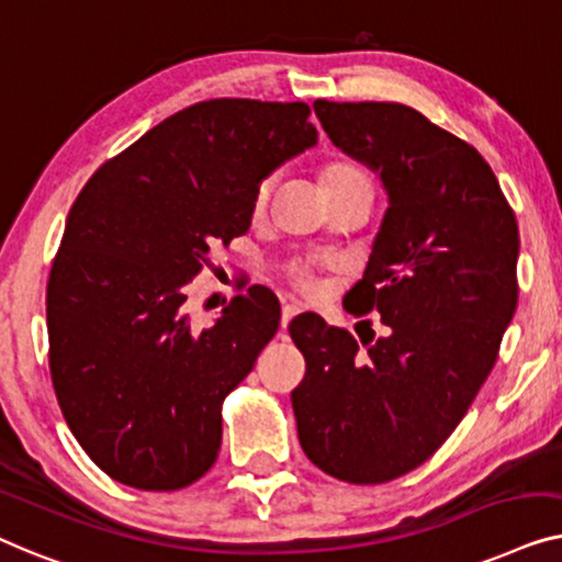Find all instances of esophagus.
Here are the masks:
<instances>
[{
	"instance_id": "34e87169",
	"label": "esophagus",
	"mask_w": 562,
	"mask_h": 562,
	"mask_svg": "<svg viewBox=\"0 0 562 562\" xmlns=\"http://www.w3.org/2000/svg\"><path fill=\"white\" fill-rule=\"evenodd\" d=\"M300 313V305H292V303H288V305H282V315H280V326L282 328H288V323L295 318V315Z\"/></svg>"
}]
</instances>
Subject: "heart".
Masks as SVG:
<instances>
[{
	"label": "heart",
	"mask_w": 562,
	"mask_h": 562,
	"mask_svg": "<svg viewBox=\"0 0 562 562\" xmlns=\"http://www.w3.org/2000/svg\"><path fill=\"white\" fill-rule=\"evenodd\" d=\"M323 186H326L328 195L334 193H363L371 199V178L369 172L357 162L349 160H334L323 168ZM274 188V176H259L255 180V188H251V213L259 216L265 213L267 203H270ZM328 257H292L284 262V278H288L297 290L311 292L318 288V278H315V270H323L328 267Z\"/></svg>",
	"instance_id": "b5f03b06"
}]
</instances>
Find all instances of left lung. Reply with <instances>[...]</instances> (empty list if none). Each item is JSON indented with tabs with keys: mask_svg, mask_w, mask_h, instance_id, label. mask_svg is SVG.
I'll use <instances>...</instances> for the list:
<instances>
[{
	"mask_svg": "<svg viewBox=\"0 0 562 562\" xmlns=\"http://www.w3.org/2000/svg\"><path fill=\"white\" fill-rule=\"evenodd\" d=\"M313 109L390 193L367 272L344 297L357 318L376 311L390 334L359 344L321 315L290 323L305 357L292 390L297 438L328 476L386 484L436 453L492 374L517 311L519 228L479 149L413 106Z\"/></svg>",
	"mask_w": 562,
	"mask_h": 562,
	"instance_id": "obj_1",
	"label": "left lung"
}]
</instances>
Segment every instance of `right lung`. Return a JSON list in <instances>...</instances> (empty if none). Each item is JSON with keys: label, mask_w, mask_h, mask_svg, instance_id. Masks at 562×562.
<instances>
[{"label": "right lung", "mask_w": 562, "mask_h": 562, "mask_svg": "<svg viewBox=\"0 0 562 562\" xmlns=\"http://www.w3.org/2000/svg\"><path fill=\"white\" fill-rule=\"evenodd\" d=\"M303 101L205 99L153 126L89 178L47 278V361L70 432L93 463L145 492L216 463L221 407L272 341L262 284L195 328L186 288L251 224L259 176L318 139Z\"/></svg>", "instance_id": "obj_1"}]
</instances>
